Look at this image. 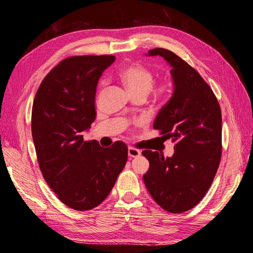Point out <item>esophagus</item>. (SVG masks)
Here are the masks:
<instances>
[{
	"instance_id": "1",
	"label": "esophagus",
	"mask_w": 253,
	"mask_h": 253,
	"mask_svg": "<svg viewBox=\"0 0 253 253\" xmlns=\"http://www.w3.org/2000/svg\"><path fill=\"white\" fill-rule=\"evenodd\" d=\"M127 154H128L129 157H138L140 155V151L135 149V148L129 147L127 149Z\"/></svg>"
}]
</instances>
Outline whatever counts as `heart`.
I'll list each match as a JSON object with an SVG mask.
<instances>
[{"instance_id": "b5f03b06", "label": "heart", "mask_w": 253, "mask_h": 253, "mask_svg": "<svg viewBox=\"0 0 253 253\" xmlns=\"http://www.w3.org/2000/svg\"><path fill=\"white\" fill-rule=\"evenodd\" d=\"M119 77L133 96H148L154 84V76L152 72L140 65H127L122 68ZM104 84V81L102 82ZM170 91L169 83H162L154 89V95L162 98Z\"/></svg>"}]
</instances>
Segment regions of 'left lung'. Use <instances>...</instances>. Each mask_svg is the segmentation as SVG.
Here are the masks:
<instances>
[{
    "mask_svg": "<svg viewBox=\"0 0 253 253\" xmlns=\"http://www.w3.org/2000/svg\"><path fill=\"white\" fill-rule=\"evenodd\" d=\"M148 56L163 57L171 66L173 95L153 127L175 145L173 156L167 158L156 151H142L150 163L143 181L163 209L181 213L203 200L218 169L221 112L211 87L186 61L165 48L151 49Z\"/></svg>",
    "mask_w": 253,
    "mask_h": 253,
    "instance_id": "8db88e82",
    "label": "left lung"
}]
</instances>
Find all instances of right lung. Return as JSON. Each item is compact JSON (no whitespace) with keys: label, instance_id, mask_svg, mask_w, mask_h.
I'll return each mask as SVG.
<instances>
[{"label":"right lung","instance_id":"right-lung-1","mask_svg":"<svg viewBox=\"0 0 253 253\" xmlns=\"http://www.w3.org/2000/svg\"><path fill=\"white\" fill-rule=\"evenodd\" d=\"M114 56H75L61 61L41 82L33 104L32 134L45 181L67 207L85 211L100 205L127 160L116 141L101 148L82 132L96 119V88Z\"/></svg>","mask_w":253,"mask_h":253}]
</instances>
